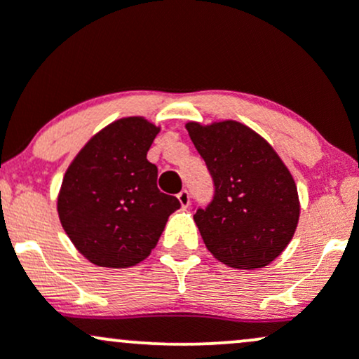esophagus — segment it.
<instances>
[{
	"label": "esophagus",
	"mask_w": 359,
	"mask_h": 359,
	"mask_svg": "<svg viewBox=\"0 0 359 359\" xmlns=\"http://www.w3.org/2000/svg\"><path fill=\"white\" fill-rule=\"evenodd\" d=\"M177 199H179V203L182 208H189V204H191V196H189L187 191H182L177 194Z\"/></svg>",
	"instance_id": "obj_1"
}]
</instances>
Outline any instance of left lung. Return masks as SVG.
<instances>
[{
  "mask_svg": "<svg viewBox=\"0 0 359 359\" xmlns=\"http://www.w3.org/2000/svg\"><path fill=\"white\" fill-rule=\"evenodd\" d=\"M214 182L194 214L208 250L231 269L266 266L287 248L299 222L297 185L266 140L241 123H187Z\"/></svg>",
  "mask_w": 359,
  "mask_h": 359,
  "instance_id": "obj_1",
  "label": "left lung"
}]
</instances>
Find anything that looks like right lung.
Here are the masks:
<instances>
[{
    "label": "right lung",
    "mask_w": 359,
    "mask_h": 359,
    "mask_svg": "<svg viewBox=\"0 0 359 359\" xmlns=\"http://www.w3.org/2000/svg\"><path fill=\"white\" fill-rule=\"evenodd\" d=\"M160 128L121 118L94 135L65 172L57 199L62 228L81 255L108 269L143 262L179 199L156 187L147 154Z\"/></svg>",
    "instance_id": "add662e5"
}]
</instances>
